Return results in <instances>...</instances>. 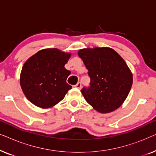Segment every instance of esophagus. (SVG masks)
<instances>
[{
  "label": "esophagus",
  "mask_w": 156,
  "mask_h": 156,
  "mask_svg": "<svg viewBox=\"0 0 156 156\" xmlns=\"http://www.w3.org/2000/svg\"><path fill=\"white\" fill-rule=\"evenodd\" d=\"M75 87H76V88H78V89H80L81 88H82V84H81L80 82H78L77 84L75 85Z\"/></svg>",
  "instance_id": "34e87169"
}]
</instances>
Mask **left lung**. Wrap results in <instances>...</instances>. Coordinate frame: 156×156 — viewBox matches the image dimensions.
I'll use <instances>...</instances> for the list:
<instances>
[{"label":"left lung","mask_w":156,"mask_h":156,"mask_svg":"<svg viewBox=\"0 0 156 156\" xmlns=\"http://www.w3.org/2000/svg\"><path fill=\"white\" fill-rule=\"evenodd\" d=\"M90 77V86L81 92L96 111L102 114L114 112L122 105L133 84V74L123 59L110 48L80 50Z\"/></svg>","instance_id":"left-lung-1"}]
</instances>
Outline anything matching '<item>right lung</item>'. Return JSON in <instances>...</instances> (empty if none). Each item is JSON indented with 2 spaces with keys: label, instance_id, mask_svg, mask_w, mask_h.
<instances>
[{
  "label": "right lung",
  "instance_id": "add662e5",
  "mask_svg": "<svg viewBox=\"0 0 156 156\" xmlns=\"http://www.w3.org/2000/svg\"><path fill=\"white\" fill-rule=\"evenodd\" d=\"M71 53L56 48L41 50L30 57L20 73L21 88L27 99L42 108L62 101L72 86L67 83L71 74L65 67Z\"/></svg>",
  "mask_w": 156,
  "mask_h": 156
}]
</instances>
